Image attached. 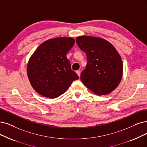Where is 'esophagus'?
<instances>
[{
    "label": "esophagus",
    "mask_w": 147,
    "mask_h": 147,
    "mask_svg": "<svg viewBox=\"0 0 147 147\" xmlns=\"http://www.w3.org/2000/svg\"><path fill=\"white\" fill-rule=\"evenodd\" d=\"M76 73L77 74V75L79 76V77H80V75H81V71H80V70H77V71H76Z\"/></svg>",
    "instance_id": "1"
}]
</instances>
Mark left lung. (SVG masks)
I'll list each match as a JSON object with an SVG mask.
<instances>
[{"label": "left lung", "mask_w": 147, "mask_h": 147, "mask_svg": "<svg viewBox=\"0 0 147 147\" xmlns=\"http://www.w3.org/2000/svg\"><path fill=\"white\" fill-rule=\"evenodd\" d=\"M86 54L87 63L81 74V81L96 95H104L115 90L122 78L121 58L115 47L103 38L80 36L76 39Z\"/></svg>", "instance_id": "left-lung-1"}]
</instances>
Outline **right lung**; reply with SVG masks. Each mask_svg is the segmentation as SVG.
Returning a JSON list of instances; mask_svg holds the SVG:
<instances>
[{
	"label": "right lung",
	"instance_id": "1",
	"mask_svg": "<svg viewBox=\"0 0 147 147\" xmlns=\"http://www.w3.org/2000/svg\"><path fill=\"white\" fill-rule=\"evenodd\" d=\"M74 43L70 37L49 39L41 44L31 57L28 76L34 89L41 95L57 98L79 78L66 57Z\"/></svg>",
	"mask_w": 147,
	"mask_h": 147
}]
</instances>
